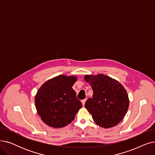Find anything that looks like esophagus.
I'll list each match as a JSON object with an SVG mask.
<instances>
[{"label":"esophagus","instance_id":"34e87169","mask_svg":"<svg viewBox=\"0 0 155 155\" xmlns=\"http://www.w3.org/2000/svg\"><path fill=\"white\" fill-rule=\"evenodd\" d=\"M86 100H87V99H84V100H82V103L83 105H85V103Z\"/></svg>","mask_w":155,"mask_h":155}]
</instances>
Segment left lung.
<instances>
[{
  "label": "left lung",
  "mask_w": 155,
  "mask_h": 155,
  "mask_svg": "<svg viewBox=\"0 0 155 155\" xmlns=\"http://www.w3.org/2000/svg\"><path fill=\"white\" fill-rule=\"evenodd\" d=\"M85 80L92 88L93 95L85 102V107L95 123L104 128L118 124L129 107L126 91L117 80L104 74L85 75Z\"/></svg>",
  "instance_id": "obj_1"
}]
</instances>
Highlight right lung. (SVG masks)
Returning <instances> with one entry per match:
<instances>
[{
	"mask_svg": "<svg viewBox=\"0 0 155 155\" xmlns=\"http://www.w3.org/2000/svg\"><path fill=\"white\" fill-rule=\"evenodd\" d=\"M77 77L60 75L41 87L35 97L38 114L48 126L63 127L71 123L82 107L72 86Z\"/></svg>",
	"mask_w": 155,
	"mask_h": 155,
	"instance_id": "obj_1",
	"label": "right lung"
}]
</instances>
